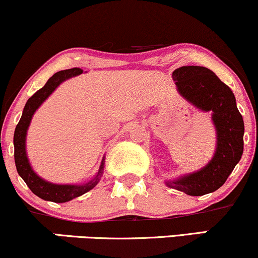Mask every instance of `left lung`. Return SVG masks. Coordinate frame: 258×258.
Returning <instances> with one entry per match:
<instances>
[{
  "label": "left lung",
  "mask_w": 258,
  "mask_h": 258,
  "mask_svg": "<svg viewBox=\"0 0 258 258\" xmlns=\"http://www.w3.org/2000/svg\"><path fill=\"white\" fill-rule=\"evenodd\" d=\"M179 93L202 111H212L218 144L207 166L177 180H167L172 189L190 196H202L218 190L226 182L244 149V120L237 109L233 92L211 69L184 66L172 73Z\"/></svg>",
  "instance_id": "obj_1"
}]
</instances>
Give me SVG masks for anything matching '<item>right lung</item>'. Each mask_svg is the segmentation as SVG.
I'll return each instance as SVG.
<instances>
[{
  "mask_svg": "<svg viewBox=\"0 0 258 258\" xmlns=\"http://www.w3.org/2000/svg\"><path fill=\"white\" fill-rule=\"evenodd\" d=\"M82 72L84 71L80 68H72L53 74L47 80L46 84L44 85V87L38 90L27 100V103L24 107V112H22L21 118L19 120L14 132V159L18 173L20 174L22 179L25 180V183L27 184V186L30 187L31 191L34 195H37L43 200H46V201L62 203L68 202L71 200L75 199V197L84 195V194L90 191L91 189H93L97 185L98 182H99L100 174L103 173L104 159L101 161L100 170L98 172L97 177L93 180H91L90 183L85 184V185H58V184L45 182L40 177H38L31 168L26 155V145H25V142H26V133L33 113L36 112V110L40 106L41 103L56 90V87L61 82L69 78H73V76L81 74Z\"/></svg>",
  "mask_w": 258,
  "mask_h": 258,
  "instance_id": "right-lung-1",
  "label": "right lung"
}]
</instances>
